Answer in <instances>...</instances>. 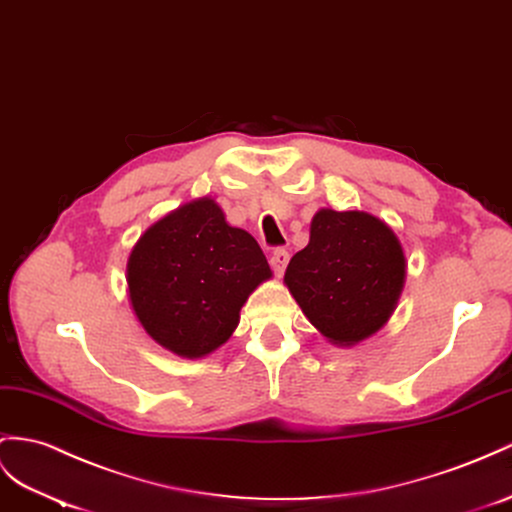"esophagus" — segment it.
Segmentation results:
<instances>
[{
  "label": "esophagus",
  "instance_id": "esophagus-1",
  "mask_svg": "<svg viewBox=\"0 0 512 512\" xmlns=\"http://www.w3.org/2000/svg\"><path fill=\"white\" fill-rule=\"evenodd\" d=\"M287 261H290V253H287L285 248H274V253L270 257V266H272V270H274V274H277V277H281V274L285 272Z\"/></svg>",
  "mask_w": 512,
  "mask_h": 512
}]
</instances>
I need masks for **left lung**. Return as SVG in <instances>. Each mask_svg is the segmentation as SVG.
<instances>
[{
    "label": "left lung",
    "instance_id": "8db88e82",
    "mask_svg": "<svg viewBox=\"0 0 512 512\" xmlns=\"http://www.w3.org/2000/svg\"><path fill=\"white\" fill-rule=\"evenodd\" d=\"M404 274L400 240L383 220L320 209L309 244L290 259L285 285L329 342L355 346L389 320Z\"/></svg>",
    "mask_w": 512,
    "mask_h": 512
}]
</instances>
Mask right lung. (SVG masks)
<instances>
[{"label": "right lung", "instance_id": "right-lung-1", "mask_svg": "<svg viewBox=\"0 0 512 512\" xmlns=\"http://www.w3.org/2000/svg\"><path fill=\"white\" fill-rule=\"evenodd\" d=\"M270 277L257 240L227 225L207 196L157 220L127 261L129 300L142 329L186 359L225 344L248 294Z\"/></svg>", "mask_w": 512, "mask_h": 512}]
</instances>
